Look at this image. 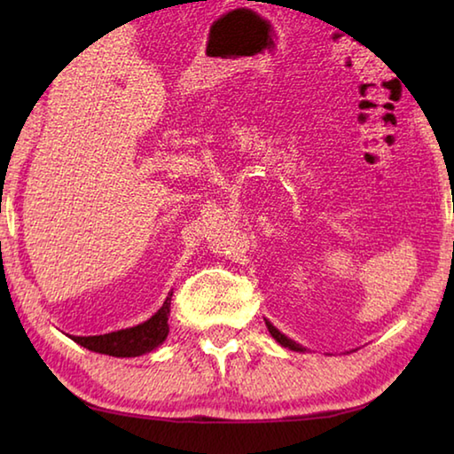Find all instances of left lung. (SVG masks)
Masks as SVG:
<instances>
[{
  "label": "left lung",
  "instance_id": "8db88e82",
  "mask_svg": "<svg viewBox=\"0 0 454 454\" xmlns=\"http://www.w3.org/2000/svg\"><path fill=\"white\" fill-rule=\"evenodd\" d=\"M266 326H268V333H270L272 338H276V342H280L284 348H290V350H296V352H304V350H306V348L301 347V344H296L294 340H290L288 336H284V334L280 333V330L276 328V326H272L268 320H266Z\"/></svg>",
  "mask_w": 454,
  "mask_h": 454
}]
</instances>
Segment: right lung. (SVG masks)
Wrapping results in <instances>:
<instances>
[{
	"mask_svg": "<svg viewBox=\"0 0 454 454\" xmlns=\"http://www.w3.org/2000/svg\"><path fill=\"white\" fill-rule=\"evenodd\" d=\"M170 302L172 294H168L162 309L153 314L152 318L142 322V325L99 336H74V342H78L80 347L91 352H99V355H110L118 358L142 356L145 352L156 350L166 340L168 333H170V326H168Z\"/></svg>",
	"mask_w": 454,
	"mask_h": 454,
	"instance_id": "right-lung-1",
	"label": "right lung"
}]
</instances>
